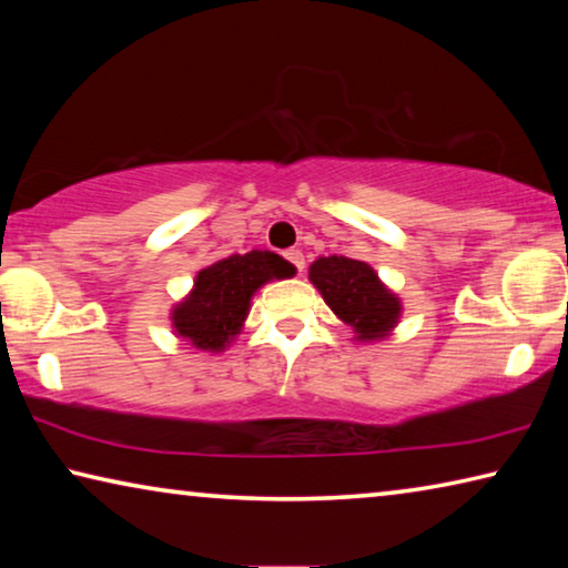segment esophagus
<instances>
[{
    "instance_id": "esophagus-1",
    "label": "esophagus",
    "mask_w": 568,
    "mask_h": 568,
    "mask_svg": "<svg viewBox=\"0 0 568 568\" xmlns=\"http://www.w3.org/2000/svg\"><path fill=\"white\" fill-rule=\"evenodd\" d=\"M285 261L295 267L297 275L303 273V267H305V257H303L301 250H287V253H285Z\"/></svg>"
}]
</instances>
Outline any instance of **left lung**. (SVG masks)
<instances>
[{"instance_id":"8db88e82","label":"left lung","mask_w":568,"mask_h":568,"mask_svg":"<svg viewBox=\"0 0 568 568\" xmlns=\"http://www.w3.org/2000/svg\"><path fill=\"white\" fill-rule=\"evenodd\" d=\"M307 277L318 287L331 311L351 325L355 341L373 343L388 338L400 321V297L383 285L368 263L343 255L318 257Z\"/></svg>"}]
</instances>
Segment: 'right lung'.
<instances>
[{"label":"right lung","instance_id":"add662e5","mask_svg":"<svg viewBox=\"0 0 568 568\" xmlns=\"http://www.w3.org/2000/svg\"><path fill=\"white\" fill-rule=\"evenodd\" d=\"M293 275V265L271 250L230 255L195 275L192 291L172 307L178 338L192 348L220 353L237 338L250 313V301L265 283Z\"/></svg>","mask_w":568,"mask_h":568}]
</instances>
